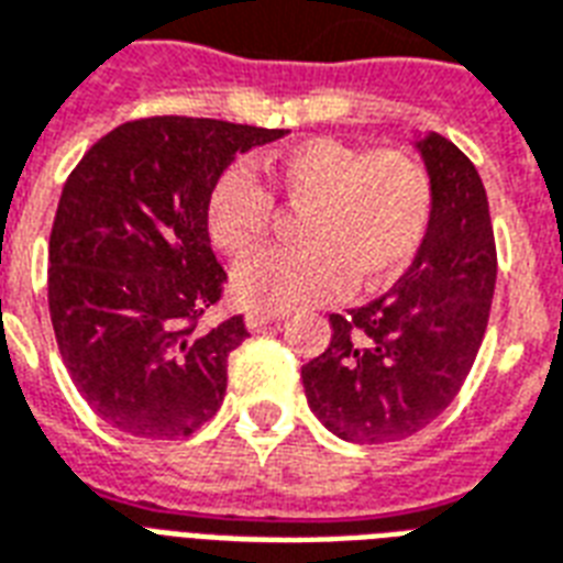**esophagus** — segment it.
<instances>
[{
  "label": "esophagus",
  "mask_w": 563,
  "mask_h": 563,
  "mask_svg": "<svg viewBox=\"0 0 563 563\" xmlns=\"http://www.w3.org/2000/svg\"><path fill=\"white\" fill-rule=\"evenodd\" d=\"M285 320V313H267V311H250L246 313V329L250 331H258L269 322H282Z\"/></svg>",
  "instance_id": "34e87169"
}]
</instances>
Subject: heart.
I'll use <instances>...</instances> for the list:
<instances>
[{
	"label": "heart",
	"mask_w": 563,
	"mask_h": 563,
	"mask_svg": "<svg viewBox=\"0 0 563 563\" xmlns=\"http://www.w3.org/2000/svg\"><path fill=\"white\" fill-rule=\"evenodd\" d=\"M269 181L290 211H302L296 250H267L238 267L234 299L287 313L322 305L346 287L376 290L402 273L422 246L431 217L426 169L402 152H364L313 137L269 164ZM273 196L246 167L222 173L208 196V234L232 258L267 241Z\"/></svg>",
	"instance_id": "heart-1"
}]
</instances>
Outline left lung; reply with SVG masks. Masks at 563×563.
Listing matches in <instances>:
<instances>
[{"label":"left lung","instance_id":"1","mask_svg":"<svg viewBox=\"0 0 563 563\" xmlns=\"http://www.w3.org/2000/svg\"><path fill=\"white\" fill-rule=\"evenodd\" d=\"M431 217L411 267L385 296L331 313V341L302 367L313 417L350 443L426 429L464 385L485 338L496 285L487 194L446 137L413 134Z\"/></svg>","mask_w":563,"mask_h":563}]
</instances>
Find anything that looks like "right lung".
<instances>
[{"label":"right lung","mask_w":563,"mask_h":563,"mask_svg":"<svg viewBox=\"0 0 563 563\" xmlns=\"http://www.w3.org/2000/svg\"><path fill=\"white\" fill-rule=\"evenodd\" d=\"M285 129L150 117L96 141L60 190L49 238V313L78 394L134 438L194 434L225 396L243 317L196 331L225 269L208 196L238 155Z\"/></svg>","instance_id":"add662e5"}]
</instances>
